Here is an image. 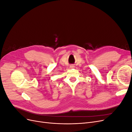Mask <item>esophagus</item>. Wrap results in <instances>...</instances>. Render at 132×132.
I'll return each instance as SVG.
<instances>
[{"label":"esophagus","mask_w":132,"mask_h":132,"mask_svg":"<svg viewBox=\"0 0 132 132\" xmlns=\"http://www.w3.org/2000/svg\"><path fill=\"white\" fill-rule=\"evenodd\" d=\"M71 67H74V66H73V65H72Z\"/></svg>","instance_id":"34e87169"}]
</instances>
